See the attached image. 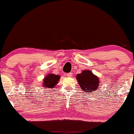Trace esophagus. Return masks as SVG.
<instances>
[{
    "label": "esophagus",
    "instance_id": "1",
    "mask_svg": "<svg viewBox=\"0 0 134 134\" xmlns=\"http://www.w3.org/2000/svg\"><path fill=\"white\" fill-rule=\"evenodd\" d=\"M65 76L67 77H70L72 76V72H70V73H67V74H66Z\"/></svg>",
    "mask_w": 134,
    "mask_h": 134
}]
</instances>
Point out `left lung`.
<instances>
[{"label": "left lung", "instance_id": "left-lung-1", "mask_svg": "<svg viewBox=\"0 0 134 134\" xmlns=\"http://www.w3.org/2000/svg\"><path fill=\"white\" fill-rule=\"evenodd\" d=\"M76 79L81 90L84 91V93H88L90 94H95V91L100 85L99 77L89 70H84L81 74H78L76 76Z\"/></svg>", "mask_w": 134, "mask_h": 134}]
</instances>
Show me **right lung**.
Returning a JSON list of instances; mask_svg holds the SVG:
<instances>
[{
	"label": "right lung",
	"instance_id": "right-lung-1",
	"mask_svg": "<svg viewBox=\"0 0 134 134\" xmlns=\"http://www.w3.org/2000/svg\"><path fill=\"white\" fill-rule=\"evenodd\" d=\"M60 76L59 75H55L54 74H48L43 81L42 85L44 89H48L50 90L54 88L58 84V81L60 80Z\"/></svg>",
	"mask_w": 134,
	"mask_h": 134
}]
</instances>
